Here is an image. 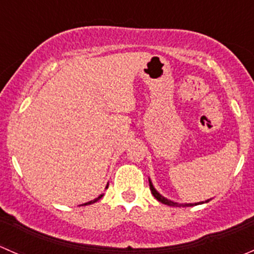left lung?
<instances>
[{
  "label": "left lung",
  "instance_id": "obj_1",
  "mask_svg": "<svg viewBox=\"0 0 254 254\" xmlns=\"http://www.w3.org/2000/svg\"><path fill=\"white\" fill-rule=\"evenodd\" d=\"M149 186H150V190H151V193H153L154 197H155L156 199L159 200V202L163 203V204H166V205H170V206H193V205L203 204V203H208L209 200H210V199H206L205 202H199V203H185V204H180V203H176V202H174V200L167 199V198L164 197V195H161L160 193H159L158 190H155V187H154L153 184H151L150 179H149Z\"/></svg>",
  "mask_w": 254,
  "mask_h": 254
}]
</instances>
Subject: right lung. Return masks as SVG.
<instances>
[{
    "label": "right lung",
    "mask_w": 254,
    "mask_h": 254,
    "mask_svg": "<svg viewBox=\"0 0 254 254\" xmlns=\"http://www.w3.org/2000/svg\"><path fill=\"white\" fill-rule=\"evenodd\" d=\"M108 187H109V184H108V186H106V188H108ZM103 195H104V194H100V195H99V197H98V198H95V199L90 200V202H88V203H84V204H82V205H88V204H93V203L98 202V200H99V199H100V198H101V197H103Z\"/></svg>",
    "instance_id": "add662e5"
}]
</instances>
